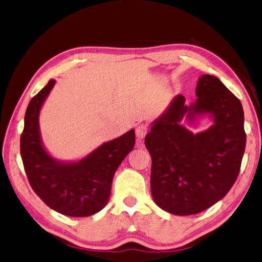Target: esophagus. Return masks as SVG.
<instances>
[{
  "label": "esophagus",
  "instance_id": "obj_1",
  "mask_svg": "<svg viewBox=\"0 0 262 262\" xmlns=\"http://www.w3.org/2000/svg\"><path fill=\"white\" fill-rule=\"evenodd\" d=\"M147 134V127L146 125H138L136 127V137L138 141H142L143 138L145 137V135Z\"/></svg>",
  "mask_w": 262,
  "mask_h": 262
}]
</instances>
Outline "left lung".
Segmentation results:
<instances>
[{"mask_svg":"<svg viewBox=\"0 0 262 262\" xmlns=\"http://www.w3.org/2000/svg\"><path fill=\"white\" fill-rule=\"evenodd\" d=\"M192 104L173 97L152 122L145 146L152 158L151 193L165 211L188 216L220 201L238 176L245 150L244 112L239 100L219 78L202 75ZM209 116L213 125L194 135L180 124Z\"/></svg>","mask_w":262,"mask_h":262,"instance_id":"left-lung-1","label":"left lung"}]
</instances>
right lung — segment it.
<instances>
[{
  "label": "right lung",
  "mask_w": 262,
  "mask_h": 262,
  "mask_svg": "<svg viewBox=\"0 0 262 262\" xmlns=\"http://www.w3.org/2000/svg\"><path fill=\"white\" fill-rule=\"evenodd\" d=\"M55 84L51 79L27 106L20 155L30 186L54 211L70 217H89L105 207L116 170L135 145L130 129L105 142L78 161H60L51 157L39 132V112Z\"/></svg>",
  "instance_id": "1"
}]
</instances>
